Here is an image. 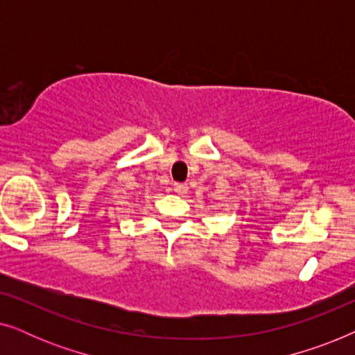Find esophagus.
Returning <instances> with one entry per match:
<instances>
[{
    "instance_id": "obj_1",
    "label": "esophagus",
    "mask_w": 355,
    "mask_h": 355,
    "mask_svg": "<svg viewBox=\"0 0 355 355\" xmlns=\"http://www.w3.org/2000/svg\"><path fill=\"white\" fill-rule=\"evenodd\" d=\"M173 189H174V192L176 193H186L187 192V184H182V182H176L173 186Z\"/></svg>"
}]
</instances>
